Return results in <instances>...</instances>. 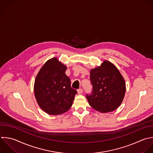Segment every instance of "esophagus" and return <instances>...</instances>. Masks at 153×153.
<instances>
[{
	"label": "esophagus",
	"mask_w": 153,
	"mask_h": 153,
	"mask_svg": "<svg viewBox=\"0 0 153 153\" xmlns=\"http://www.w3.org/2000/svg\"><path fill=\"white\" fill-rule=\"evenodd\" d=\"M78 93L79 94H81L82 92H83V90L81 88H79L78 90Z\"/></svg>",
	"instance_id": "esophagus-1"
}]
</instances>
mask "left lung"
Here are the masks:
<instances>
[{"mask_svg":"<svg viewBox=\"0 0 153 153\" xmlns=\"http://www.w3.org/2000/svg\"><path fill=\"white\" fill-rule=\"evenodd\" d=\"M90 79L92 92L87 94L86 97L92 108L108 112L121 105L126 92L125 81L112 63L105 60L100 67L91 69Z\"/></svg>","mask_w":153,"mask_h":153,"instance_id":"1","label":"left lung"}]
</instances>
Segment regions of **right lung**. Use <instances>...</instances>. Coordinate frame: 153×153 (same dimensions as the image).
<instances>
[{
	"label": "right lung",
	"mask_w": 153,
	"mask_h": 153,
	"mask_svg": "<svg viewBox=\"0 0 153 153\" xmlns=\"http://www.w3.org/2000/svg\"><path fill=\"white\" fill-rule=\"evenodd\" d=\"M66 66L57 58L47 61L36 77L34 92L41 108L50 115H59L72 106L77 91L71 87Z\"/></svg>",
	"instance_id": "add662e5"
}]
</instances>
